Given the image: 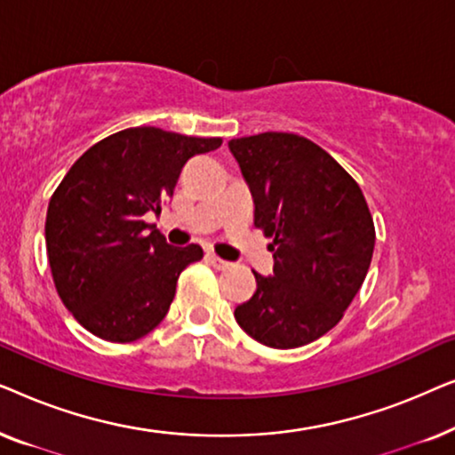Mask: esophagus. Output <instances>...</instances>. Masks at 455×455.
I'll use <instances>...</instances> for the list:
<instances>
[{
    "label": "esophagus",
    "mask_w": 455,
    "mask_h": 455,
    "mask_svg": "<svg viewBox=\"0 0 455 455\" xmlns=\"http://www.w3.org/2000/svg\"><path fill=\"white\" fill-rule=\"evenodd\" d=\"M207 259H209V263H211V265L217 267V269H226V267H229L228 260L220 259V257H217L215 252H207Z\"/></svg>",
    "instance_id": "1"
}]
</instances>
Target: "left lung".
I'll return each instance as SVG.
<instances>
[{
	"mask_svg": "<svg viewBox=\"0 0 455 455\" xmlns=\"http://www.w3.org/2000/svg\"><path fill=\"white\" fill-rule=\"evenodd\" d=\"M254 201V228L271 238L273 275L235 307L259 344L291 350L319 339L350 307L371 267L375 223L350 173L313 140L263 132L228 142Z\"/></svg>",
	"mask_w": 455,
	"mask_h": 455,
	"instance_id": "1",
	"label": "left lung"
}]
</instances>
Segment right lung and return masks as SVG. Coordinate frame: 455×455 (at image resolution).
<instances>
[{"label": "right lung", "instance_id": "1", "mask_svg": "<svg viewBox=\"0 0 455 455\" xmlns=\"http://www.w3.org/2000/svg\"><path fill=\"white\" fill-rule=\"evenodd\" d=\"M221 142L126 128L92 145L61 180L47 209V259L58 296L86 331L128 344L164 321L180 273L203 248L170 246L142 215L161 211L186 161Z\"/></svg>", "mask_w": 455, "mask_h": 455}]
</instances>
